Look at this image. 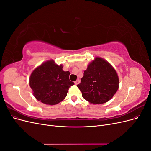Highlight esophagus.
<instances>
[{
	"label": "esophagus",
	"mask_w": 151,
	"mask_h": 151,
	"mask_svg": "<svg viewBox=\"0 0 151 151\" xmlns=\"http://www.w3.org/2000/svg\"><path fill=\"white\" fill-rule=\"evenodd\" d=\"M74 83H75V84H76V85L79 84L80 83V80H79V79H77V80L74 82Z\"/></svg>",
	"instance_id": "1"
}]
</instances>
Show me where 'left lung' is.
<instances>
[{
	"label": "left lung",
	"instance_id": "1",
	"mask_svg": "<svg viewBox=\"0 0 151 151\" xmlns=\"http://www.w3.org/2000/svg\"><path fill=\"white\" fill-rule=\"evenodd\" d=\"M77 85L84 99L93 104H103L111 99L118 89L116 72L104 59L96 57L84 72Z\"/></svg>",
	"mask_w": 151,
	"mask_h": 151
}]
</instances>
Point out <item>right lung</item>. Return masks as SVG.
Listing matches in <instances>:
<instances>
[{
	"label": "right lung",
	"mask_w": 151,
	"mask_h": 151,
	"mask_svg": "<svg viewBox=\"0 0 151 151\" xmlns=\"http://www.w3.org/2000/svg\"><path fill=\"white\" fill-rule=\"evenodd\" d=\"M53 60L43 63L33 70L29 86L35 97L43 103L54 105L61 102L67 94L68 88L74 83L69 80L70 72L63 71Z\"/></svg>",
	"instance_id": "obj_1"
}]
</instances>
